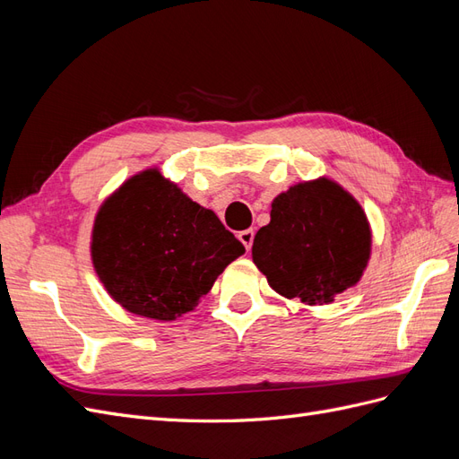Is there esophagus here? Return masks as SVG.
<instances>
[{"label": "esophagus", "mask_w": 459, "mask_h": 459, "mask_svg": "<svg viewBox=\"0 0 459 459\" xmlns=\"http://www.w3.org/2000/svg\"><path fill=\"white\" fill-rule=\"evenodd\" d=\"M238 238H239V241L245 245L247 251H251L253 241H255V231H253V230H243V231H239Z\"/></svg>", "instance_id": "34e87169"}]
</instances>
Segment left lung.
I'll return each instance as SVG.
<instances>
[{"instance_id":"left-lung-1","label":"left lung","mask_w":459,"mask_h":459,"mask_svg":"<svg viewBox=\"0 0 459 459\" xmlns=\"http://www.w3.org/2000/svg\"><path fill=\"white\" fill-rule=\"evenodd\" d=\"M272 220L258 230L253 260L287 299L327 304L356 285L369 258L368 218L329 179L304 182L277 195Z\"/></svg>"}]
</instances>
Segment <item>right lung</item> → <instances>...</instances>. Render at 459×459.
<instances>
[{
  "label": "right lung",
  "instance_id": "1",
  "mask_svg": "<svg viewBox=\"0 0 459 459\" xmlns=\"http://www.w3.org/2000/svg\"><path fill=\"white\" fill-rule=\"evenodd\" d=\"M245 247L157 170L128 179L95 218L91 256L108 295L170 322L193 310Z\"/></svg>",
  "mask_w": 459,
  "mask_h": 459
}]
</instances>
